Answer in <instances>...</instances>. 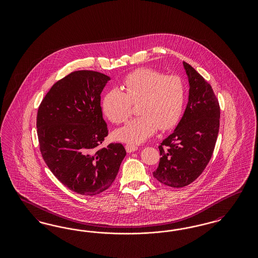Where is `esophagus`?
Returning <instances> with one entry per match:
<instances>
[{"label":"esophagus","instance_id":"esophagus-1","mask_svg":"<svg viewBox=\"0 0 258 258\" xmlns=\"http://www.w3.org/2000/svg\"><path fill=\"white\" fill-rule=\"evenodd\" d=\"M137 149H138V147H137V146H135L134 144H126V145H125V150H126V152H127V153H133V152H135Z\"/></svg>","mask_w":258,"mask_h":258}]
</instances>
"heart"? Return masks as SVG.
Masks as SVG:
<instances>
[{
  "label": "heart",
  "mask_w": 258,
  "mask_h": 258,
  "mask_svg": "<svg viewBox=\"0 0 258 258\" xmlns=\"http://www.w3.org/2000/svg\"><path fill=\"white\" fill-rule=\"evenodd\" d=\"M121 89L109 91L102 99V110L112 123H124L138 102L141 113L117 130V140L138 144L147 140L158 128L169 130L179 121L184 107L185 90L177 75H163L150 68H140L126 74Z\"/></svg>",
  "instance_id": "1"
}]
</instances>
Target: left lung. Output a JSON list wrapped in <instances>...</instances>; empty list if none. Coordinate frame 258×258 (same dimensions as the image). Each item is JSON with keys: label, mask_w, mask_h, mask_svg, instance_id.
<instances>
[{"label": "left lung", "mask_w": 258, "mask_h": 258, "mask_svg": "<svg viewBox=\"0 0 258 258\" xmlns=\"http://www.w3.org/2000/svg\"><path fill=\"white\" fill-rule=\"evenodd\" d=\"M189 96L176 130L160 143L154 177L161 184L183 187L201 175L211 160L220 130L221 108L212 86L187 62Z\"/></svg>", "instance_id": "left-lung-1"}]
</instances>
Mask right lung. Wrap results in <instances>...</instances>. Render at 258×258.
<instances>
[{
	"label": "right lung",
	"mask_w": 258,
	"mask_h": 258,
	"mask_svg": "<svg viewBox=\"0 0 258 258\" xmlns=\"http://www.w3.org/2000/svg\"><path fill=\"white\" fill-rule=\"evenodd\" d=\"M109 79L94 71L73 72L51 87L37 110L42 159L61 184L81 196L106 190L126 155L121 143L100 147L108 135L100 94Z\"/></svg>",
	"instance_id": "right-lung-1"
}]
</instances>
